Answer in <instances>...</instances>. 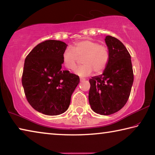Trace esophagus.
<instances>
[{"instance_id": "obj_1", "label": "esophagus", "mask_w": 155, "mask_h": 155, "mask_svg": "<svg viewBox=\"0 0 155 155\" xmlns=\"http://www.w3.org/2000/svg\"><path fill=\"white\" fill-rule=\"evenodd\" d=\"M80 81H85V78H80Z\"/></svg>"}]
</instances>
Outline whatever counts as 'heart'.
<instances>
[{
  "mask_svg": "<svg viewBox=\"0 0 155 155\" xmlns=\"http://www.w3.org/2000/svg\"><path fill=\"white\" fill-rule=\"evenodd\" d=\"M83 66L75 70L74 73L80 77H87L94 70L96 73L106 68L109 60V52L107 47L92 40L77 42L66 49L62 54V63L65 68L72 70L77 67L78 58H82Z\"/></svg>",
  "mask_w": 155,
  "mask_h": 155,
  "instance_id": "heart-1",
  "label": "heart"
}]
</instances>
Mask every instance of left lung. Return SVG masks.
<instances>
[{"label":"left lung","instance_id":"8db88e82","mask_svg":"<svg viewBox=\"0 0 155 155\" xmlns=\"http://www.w3.org/2000/svg\"><path fill=\"white\" fill-rule=\"evenodd\" d=\"M109 60L102 74L89 79V102L101 115L120 110L127 102L134 82L131 55L119 39L106 36Z\"/></svg>","mask_w":155,"mask_h":155}]
</instances>
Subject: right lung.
I'll use <instances>...</instances> for the list:
<instances>
[{
    "label": "right lung",
    "mask_w": 155,
    "mask_h": 155,
    "mask_svg": "<svg viewBox=\"0 0 155 155\" xmlns=\"http://www.w3.org/2000/svg\"><path fill=\"white\" fill-rule=\"evenodd\" d=\"M67 45L48 40L39 43L27 55L22 85L28 102L36 111L49 116L65 112L79 77L61 69Z\"/></svg>",
    "instance_id": "add662e5"
}]
</instances>
